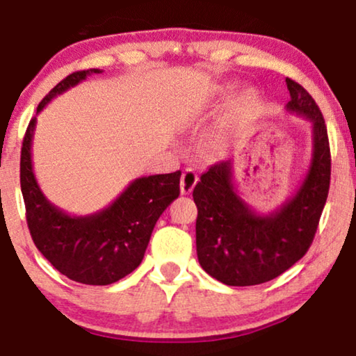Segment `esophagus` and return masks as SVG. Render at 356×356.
Returning a JSON list of instances; mask_svg holds the SVG:
<instances>
[{
	"instance_id": "obj_1",
	"label": "esophagus",
	"mask_w": 356,
	"mask_h": 356,
	"mask_svg": "<svg viewBox=\"0 0 356 356\" xmlns=\"http://www.w3.org/2000/svg\"><path fill=\"white\" fill-rule=\"evenodd\" d=\"M197 181H199V177H197V172L193 169H186L182 172V177H181V192L186 195V193H191L192 188L195 187Z\"/></svg>"
}]
</instances>
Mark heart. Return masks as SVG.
Returning <instances> with one entry per match:
<instances>
[{
	"mask_svg": "<svg viewBox=\"0 0 356 356\" xmlns=\"http://www.w3.org/2000/svg\"><path fill=\"white\" fill-rule=\"evenodd\" d=\"M251 103H253V98L251 97H241L240 102H238V105H240L241 108H246V106H250Z\"/></svg>",
	"mask_w": 356,
	"mask_h": 356,
	"instance_id": "b5f03b06",
	"label": "heart"
}]
</instances>
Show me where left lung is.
Returning <instances> with one entry per match:
<instances>
[{"mask_svg":"<svg viewBox=\"0 0 356 356\" xmlns=\"http://www.w3.org/2000/svg\"><path fill=\"white\" fill-rule=\"evenodd\" d=\"M286 110L312 123V161L294 197L281 209L259 215L238 195L232 163H217L193 188L195 243L200 266L227 286H256L287 271L307 253L330 187V146L316 100L302 85L286 79Z\"/></svg>","mask_w":356,"mask_h":356,"instance_id":"1","label":"left lung"}]
</instances>
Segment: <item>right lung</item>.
<instances>
[{
	"mask_svg": "<svg viewBox=\"0 0 356 356\" xmlns=\"http://www.w3.org/2000/svg\"><path fill=\"white\" fill-rule=\"evenodd\" d=\"M100 72L90 69L67 75L39 103L38 113L54 97ZM34 128L35 116L29 121L21 147V192L34 245L72 281L113 284L141 264L156 222L181 193V170L139 177L106 209L74 217L52 205L35 181L31 159Z\"/></svg>",
	"mask_w": 356,
	"mask_h": 356,
	"instance_id": "right-lung-1",
	"label": "right lung"
}]
</instances>
